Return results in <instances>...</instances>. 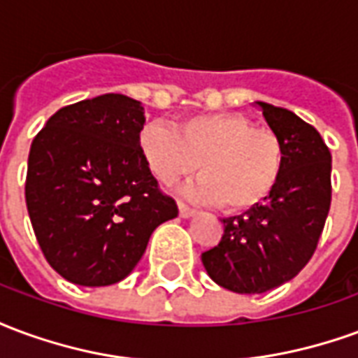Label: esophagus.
Instances as JSON below:
<instances>
[{
	"label": "esophagus",
	"mask_w": 358,
	"mask_h": 358,
	"mask_svg": "<svg viewBox=\"0 0 358 358\" xmlns=\"http://www.w3.org/2000/svg\"><path fill=\"white\" fill-rule=\"evenodd\" d=\"M178 210H180V217H182V218L194 217L195 213H197V210L192 209V207H187V205L184 201H178Z\"/></svg>",
	"instance_id": "esophagus-1"
}]
</instances>
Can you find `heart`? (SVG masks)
I'll return each instance as SVG.
<instances>
[{
  "label": "heart",
  "mask_w": 358,
  "mask_h": 358,
  "mask_svg": "<svg viewBox=\"0 0 358 358\" xmlns=\"http://www.w3.org/2000/svg\"><path fill=\"white\" fill-rule=\"evenodd\" d=\"M141 153L149 171L172 184L197 169L201 178L189 194L220 203L228 213L255 209L272 194L282 172V143L276 134L255 128L234 113L195 115L174 126L149 122L140 132Z\"/></svg>",
  "instance_id": "b5f03b06"
}]
</instances>
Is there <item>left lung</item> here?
<instances>
[{
  "label": "left lung",
  "mask_w": 358,
  "mask_h": 358,
  "mask_svg": "<svg viewBox=\"0 0 358 358\" xmlns=\"http://www.w3.org/2000/svg\"><path fill=\"white\" fill-rule=\"evenodd\" d=\"M282 143V172L255 209L222 218L218 245L201 255L207 274L236 293H264L299 274L315 253L331 203V155L315 126L257 101Z\"/></svg>",
  "instance_id": "obj_1"
}]
</instances>
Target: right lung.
<instances>
[{"mask_svg":"<svg viewBox=\"0 0 358 358\" xmlns=\"http://www.w3.org/2000/svg\"><path fill=\"white\" fill-rule=\"evenodd\" d=\"M140 101L122 94L66 105L28 155L27 207L51 268L78 285L124 280L157 226L178 217L141 153Z\"/></svg>","mask_w":358,"mask_h":358,"instance_id":"obj_1","label":"right lung"}]
</instances>
